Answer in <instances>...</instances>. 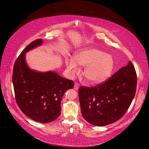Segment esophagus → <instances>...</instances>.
I'll return each mask as SVG.
<instances>
[{
  "label": "esophagus",
  "instance_id": "obj_1",
  "mask_svg": "<svg viewBox=\"0 0 149 149\" xmlns=\"http://www.w3.org/2000/svg\"><path fill=\"white\" fill-rule=\"evenodd\" d=\"M79 84L77 83H74V89H76V90H78L79 89Z\"/></svg>",
  "mask_w": 149,
  "mask_h": 149
}]
</instances>
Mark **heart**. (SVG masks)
<instances>
[{"mask_svg":"<svg viewBox=\"0 0 149 149\" xmlns=\"http://www.w3.org/2000/svg\"><path fill=\"white\" fill-rule=\"evenodd\" d=\"M74 60L68 59L66 66L71 76L79 71L80 65L85 66L84 76L88 81L100 84L109 78L114 68V60L109 54L96 48L88 47L81 49L73 55Z\"/></svg>","mask_w":149,"mask_h":149,"instance_id":"obj_1","label":"heart"}]
</instances>
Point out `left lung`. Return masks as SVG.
<instances>
[{"mask_svg":"<svg viewBox=\"0 0 149 149\" xmlns=\"http://www.w3.org/2000/svg\"><path fill=\"white\" fill-rule=\"evenodd\" d=\"M136 88L137 74L131 61L104 83L95 87L81 86L78 93L83 118L96 126L118 121L129 107Z\"/></svg>","mask_w":149,"mask_h":149,"instance_id":"1","label":"left lung"}]
</instances>
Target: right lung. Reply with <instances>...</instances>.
I'll list each match as a JSON object with an SVG mask.
<instances>
[{"mask_svg":"<svg viewBox=\"0 0 149 149\" xmlns=\"http://www.w3.org/2000/svg\"><path fill=\"white\" fill-rule=\"evenodd\" d=\"M42 43V39L35 40L22 51L13 66L12 82L21 111L35 121L48 123L60 116L62 97L68 89L74 87V83L56 72H39L30 68L25 54Z\"/></svg>","mask_w":149,"mask_h":149,"instance_id":"1","label":"right lung"}]
</instances>
